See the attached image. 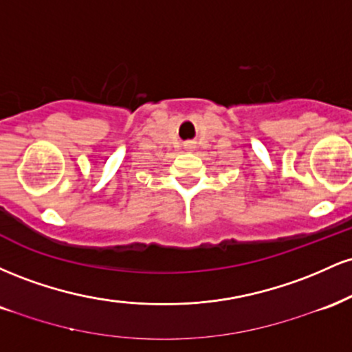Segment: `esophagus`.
<instances>
[{"label": "esophagus", "instance_id": "obj_1", "mask_svg": "<svg viewBox=\"0 0 352 352\" xmlns=\"http://www.w3.org/2000/svg\"><path fill=\"white\" fill-rule=\"evenodd\" d=\"M193 145H192V142H188V144H185V148H192Z\"/></svg>", "mask_w": 352, "mask_h": 352}]
</instances>
